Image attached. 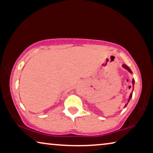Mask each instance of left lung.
<instances>
[{"label":"left lung","instance_id":"left-lung-1","mask_svg":"<svg viewBox=\"0 0 153 153\" xmlns=\"http://www.w3.org/2000/svg\"><path fill=\"white\" fill-rule=\"evenodd\" d=\"M123 68H125V69H127V70H128V71H129V72H130V73H131V69H129V67H128V66H127V65H125V64H124V65H123ZM132 84H133V86H134V79H133V80H132ZM131 97H132V92H131V94H130V96H129V98L128 102L129 101V100H130V99H131ZM128 103H127V104L126 105V106H125V107H126V106H127V105H128Z\"/></svg>","mask_w":153,"mask_h":153}]
</instances>
